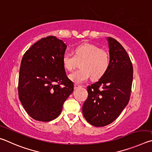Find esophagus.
<instances>
[{
	"mask_svg": "<svg viewBox=\"0 0 152 152\" xmlns=\"http://www.w3.org/2000/svg\"><path fill=\"white\" fill-rule=\"evenodd\" d=\"M81 87V86H80V85H78V84H74V89H78V88H80Z\"/></svg>",
	"mask_w": 152,
	"mask_h": 152,
	"instance_id": "esophagus-1",
	"label": "esophagus"
}]
</instances>
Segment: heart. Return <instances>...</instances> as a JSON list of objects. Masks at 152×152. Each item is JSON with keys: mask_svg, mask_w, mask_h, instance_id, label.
I'll list each match as a JSON object with an SVG mask.
<instances>
[{"mask_svg": "<svg viewBox=\"0 0 152 152\" xmlns=\"http://www.w3.org/2000/svg\"><path fill=\"white\" fill-rule=\"evenodd\" d=\"M74 56L69 53L62 58L63 66L66 70L72 72L78 66L80 69L69 75V79L76 84H82L92 77L98 79L107 72L110 66L109 55L106 51L94 44L82 43L74 48Z\"/></svg>", "mask_w": 152, "mask_h": 152, "instance_id": "heart-1", "label": "heart"}]
</instances>
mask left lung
Listing matches in <instances>:
<instances>
[{"instance_id":"obj_1","label":"left lung","mask_w":152,"mask_h":152,"mask_svg":"<svg viewBox=\"0 0 152 152\" xmlns=\"http://www.w3.org/2000/svg\"><path fill=\"white\" fill-rule=\"evenodd\" d=\"M109 68L99 81L87 86L88 98L82 113L90 124L104 127L119 116L130 99L133 66L127 51L117 40L107 37Z\"/></svg>"}]
</instances>
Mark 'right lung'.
<instances>
[{"instance_id":"1","label":"right lung","mask_w":152,"mask_h":152,"mask_svg":"<svg viewBox=\"0 0 152 152\" xmlns=\"http://www.w3.org/2000/svg\"><path fill=\"white\" fill-rule=\"evenodd\" d=\"M67 45L54 36L42 38L23 55L19 70V97L31 117L48 122L57 118L74 84L66 76L62 58Z\"/></svg>"}]
</instances>
